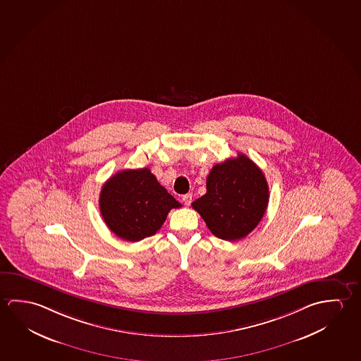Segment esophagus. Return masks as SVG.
Segmentation results:
<instances>
[{"mask_svg":"<svg viewBox=\"0 0 361 361\" xmlns=\"http://www.w3.org/2000/svg\"><path fill=\"white\" fill-rule=\"evenodd\" d=\"M183 204L186 205V207H189L190 204H191V201H192V194H186V195L183 196Z\"/></svg>","mask_w":361,"mask_h":361,"instance_id":"obj_1","label":"esophagus"}]
</instances>
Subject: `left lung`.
<instances>
[{
	"label": "left lung",
	"instance_id": "left-lung-1",
	"mask_svg": "<svg viewBox=\"0 0 361 361\" xmlns=\"http://www.w3.org/2000/svg\"><path fill=\"white\" fill-rule=\"evenodd\" d=\"M269 189L263 171L245 154H238L214 166L207 178V194L192 207L215 237L239 240L255 231L266 213Z\"/></svg>",
	"mask_w": 361,
	"mask_h": 361
}]
</instances>
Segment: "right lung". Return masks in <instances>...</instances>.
I'll list each match as a JSON object with an SVG mask.
<instances>
[{
  "label": "right lung",
  "instance_id": "add662e5",
  "mask_svg": "<svg viewBox=\"0 0 361 361\" xmlns=\"http://www.w3.org/2000/svg\"><path fill=\"white\" fill-rule=\"evenodd\" d=\"M181 207L149 169L114 173L101 190L99 209L106 226L127 242L154 235L171 209Z\"/></svg>",
  "mask_w": 361,
  "mask_h": 361
}]
</instances>
